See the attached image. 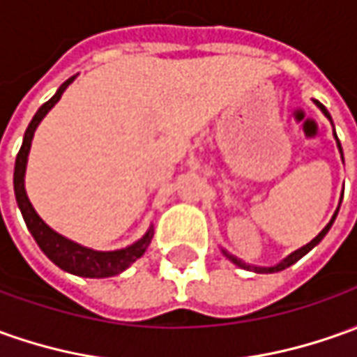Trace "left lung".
<instances>
[{"label": "left lung", "instance_id": "left-lung-1", "mask_svg": "<svg viewBox=\"0 0 357 357\" xmlns=\"http://www.w3.org/2000/svg\"><path fill=\"white\" fill-rule=\"evenodd\" d=\"M314 103H317V105L321 107V111H322V113H324V115H326V117L331 119V115H328V111L324 109V105H322V103H319V101H314ZM334 137H336V135H334ZM338 148H340V152H342L340 142H338ZM336 215H338V211L334 213V217H332L331 222H328V225H326V227H324V229H322L321 232H319V236H317V238H312L311 242L307 244V246H303V248H299V250H297V252H293V254H289V256H287L285 260L281 261V264H278V266H273V268H250V266H246L244 261H240L238 258H234V256H230V254H227V252H225V254H227V256H229L230 260L234 261L236 266H240V268H244V270H254V271H258V273H260V271H261V273H273V271L285 270V268H289V266H293V264H295V261H297V260H301V258H303V256H305V254H307L309 250L314 248V246H317V244H319V242H321V240L324 238V236H326V232L331 230L332 222H334V219H336Z\"/></svg>", "mask_w": 357, "mask_h": 357}]
</instances>
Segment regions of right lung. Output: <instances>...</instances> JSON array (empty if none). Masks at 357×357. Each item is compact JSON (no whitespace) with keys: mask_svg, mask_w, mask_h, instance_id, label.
Wrapping results in <instances>:
<instances>
[{"mask_svg":"<svg viewBox=\"0 0 357 357\" xmlns=\"http://www.w3.org/2000/svg\"><path fill=\"white\" fill-rule=\"evenodd\" d=\"M74 77L76 76H72L62 86L58 87L56 93L36 111L33 121L29 123V127L25 130V138H23V144H21V150H19L15 160L13 188H15L17 205H19L21 213H23L26 229L31 230V234L36 240V244L40 246V250L45 252L50 260L56 264L58 268H62L64 271H70L74 275H82V278H111V275H117L121 271L127 270L132 261H137L144 254V250L148 248V244L152 240V234H154L152 227H150V230H148L142 238L135 242L132 246H128V248L115 250V252H97V250L84 248V246H79L76 242L60 236L50 227H46L43 219L36 215V211L33 209V205H31V201H29L25 193L26 156H29V150H31V140H33V135H35V128L38 127V123L43 121L46 113L54 107V103L62 97L64 89L74 82Z\"/></svg>","mask_w":357,"mask_h":357,"instance_id":"1","label":"right lung"}]
</instances>
